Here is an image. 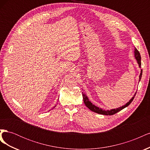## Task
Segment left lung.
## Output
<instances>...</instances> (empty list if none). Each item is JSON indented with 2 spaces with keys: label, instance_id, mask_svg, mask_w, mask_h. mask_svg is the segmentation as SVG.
I'll return each instance as SVG.
<instances>
[{
  "label": "left lung",
  "instance_id": "1",
  "mask_svg": "<svg viewBox=\"0 0 150 150\" xmlns=\"http://www.w3.org/2000/svg\"><path fill=\"white\" fill-rule=\"evenodd\" d=\"M134 57L136 59V60L137 61L138 64L139 66V67L141 68V66H142V62H141V56H140V54L139 52V51L137 50V49L134 47ZM142 72H143V70L141 69V72H140V74L139 76V81H140L141 79H142ZM83 93V101L84 103L85 104V105L87 106L90 110H91L92 111L94 112H96L98 113V114H100V115H115V113L117 112L120 111L121 110H122V109H124L125 108H126L127 106H128L129 104H131V103L133 101V99L134 98V96L136 94H137V92H136L134 94V96L131 98V99L130 100L127 102L125 104H124L123 106H120L117 108H115V109H111L110 110H103L102 108H99L96 106H95L94 104H93V103L89 101V99H88V96H86V94L82 92Z\"/></svg>",
  "mask_w": 150,
  "mask_h": 150
}]
</instances>
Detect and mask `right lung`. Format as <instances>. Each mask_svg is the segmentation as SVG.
Listing matches in <instances>:
<instances>
[{"mask_svg":"<svg viewBox=\"0 0 150 150\" xmlns=\"http://www.w3.org/2000/svg\"><path fill=\"white\" fill-rule=\"evenodd\" d=\"M56 106H54V108H55V107H56ZM53 108H52V109H53ZM49 111H50V110H49Z\"/></svg>","mask_w":150,"mask_h":150,"instance_id":"1","label":"right lung"}]
</instances>
